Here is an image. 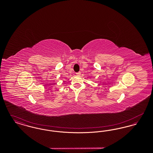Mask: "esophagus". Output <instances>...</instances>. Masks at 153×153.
Listing matches in <instances>:
<instances>
[{"label": "esophagus", "instance_id": "34e87169", "mask_svg": "<svg viewBox=\"0 0 153 153\" xmlns=\"http://www.w3.org/2000/svg\"><path fill=\"white\" fill-rule=\"evenodd\" d=\"M76 74H77V76H80V74H81V72H79L76 73Z\"/></svg>", "mask_w": 153, "mask_h": 153}]
</instances>
